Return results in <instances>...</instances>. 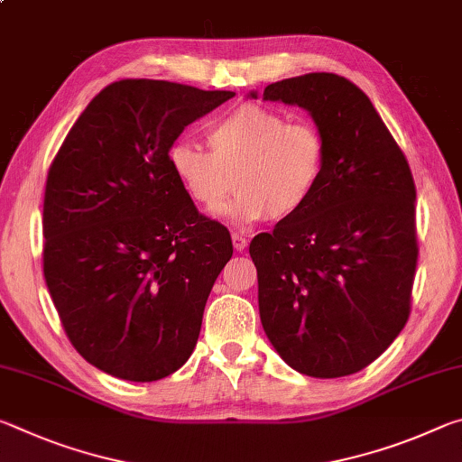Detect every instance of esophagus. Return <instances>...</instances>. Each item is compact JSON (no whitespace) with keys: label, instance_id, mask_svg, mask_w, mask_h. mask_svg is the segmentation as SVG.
<instances>
[{"label":"esophagus","instance_id":"esophagus-1","mask_svg":"<svg viewBox=\"0 0 462 462\" xmlns=\"http://www.w3.org/2000/svg\"><path fill=\"white\" fill-rule=\"evenodd\" d=\"M232 245H234V248L236 250H245L246 246H248V240L242 236V234H238V232H234L232 234Z\"/></svg>","mask_w":462,"mask_h":462}]
</instances>
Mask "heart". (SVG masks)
<instances>
[{
	"label": "heart",
	"instance_id": "b5f03b06",
	"mask_svg": "<svg viewBox=\"0 0 462 462\" xmlns=\"http://www.w3.org/2000/svg\"><path fill=\"white\" fill-rule=\"evenodd\" d=\"M209 151L189 140L169 146L167 161L187 198L203 212L228 209L238 224L293 220L322 183L328 146L314 122L289 120L279 109L240 104L209 124Z\"/></svg>",
	"mask_w": 462,
	"mask_h": 462
}]
</instances>
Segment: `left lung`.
Wrapping results in <instances>:
<instances>
[{
	"label": "left lung",
	"instance_id": "1",
	"mask_svg": "<svg viewBox=\"0 0 462 462\" xmlns=\"http://www.w3.org/2000/svg\"><path fill=\"white\" fill-rule=\"evenodd\" d=\"M263 99L308 109L328 146L322 183L303 212L250 242L263 328L295 371L319 379L358 373L385 353L411 311V169L371 99L340 75L271 83Z\"/></svg>",
	"mask_w": 462,
	"mask_h": 462
}]
</instances>
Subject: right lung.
Here are the masks:
<instances>
[{"mask_svg":"<svg viewBox=\"0 0 462 462\" xmlns=\"http://www.w3.org/2000/svg\"><path fill=\"white\" fill-rule=\"evenodd\" d=\"M230 97L171 81H116L89 101L54 156L44 279L75 350L107 374L162 379L198 344L232 238L198 212L167 152L185 126Z\"/></svg>","mask_w":462,"mask_h":462,"instance_id":"obj_1","label":"right lung"}]
</instances>
